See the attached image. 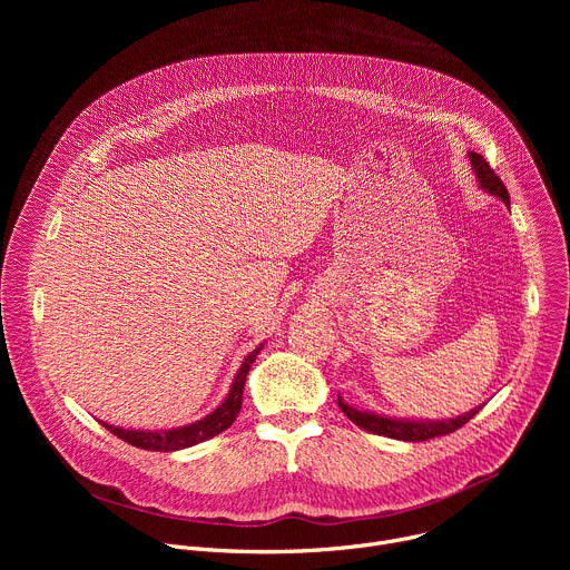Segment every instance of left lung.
Masks as SVG:
<instances>
[{
    "mask_svg": "<svg viewBox=\"0 0 570 570\" xmlns=\"http://www.w3.org/2000/svg\"><path fill=\"white\" fill-rule=\"evenodd\" d=\"M469 161H471V169L475 174L478 187L484 189L487 194L497 196L499 200H503L510 207V194H508L503 180L492 171L490 165H487L484 157L469 150ZM338 405H341V411L363 431L383 435V438H392V440H401V442H424V440L449 435V433L458 431L460 426H464L482 409V405H478V409H473L464 415H458L453 420H399V417L376 415L370 411H358V409H354V405L345 403L341 394H338Z\"/></svg>",
    "mask_w": 570,
    "mask_h": 570,
    "instance_id": "obj_1",
    "label": "left lung"
}]
</instances>
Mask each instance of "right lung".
I'll return each instance as SVG.
<instances>
[{"label":"right lung","instance_id":"1","mask_svg":"<svg viewBox=\"0 0 570 570\" xmlns=\"http://www.w3.org/2000/svg\"><path fill=\"white\" fill-rule=\"evenodd\" d=\"M264 350V343L253 350L246 358H243L227 396L218 403V409H214L209 415H205L203 420L187 424V426H178V429H167V431H132V429H119L112 424L101 422L110 433H115L119 440L137 446V449H146V451H180V449H189L194 444H200L218 433H223L225 429L232 426V422L236 420L240 403H243V385H246V376L257 358V354Z\"/></svg>","mask_w":570,"mask_h":570}]
</instances>
